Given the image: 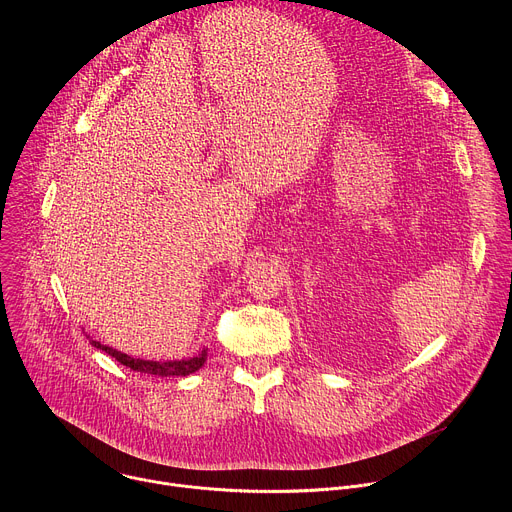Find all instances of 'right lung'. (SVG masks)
I'll return each mask as SVG.
<instances>
[{
	"mask_svg": "<svg viewBox=\"0 0 512 512\" xmlns=\"http://www.w3.org/2000/svg\"><path fill=\"white\" fill-rule=\"evenodd\" d=\"M89 342L95 348L105 350L109 356L119 360L123 367L131 369V371H137L141 375H154V377H188V375L196 373L202 367V364L206 362V356H208V348H202L198 354L182 358V360H145V358L129 356V354H125V352H121L113 346L101 344L99 340H93L91 336H89Z\"/></svg>",
	"mask_w": 512,
	"mask_h": 512,
	"instance_id": "obj_1",
	"label": "right lung"
}]
</instances>
